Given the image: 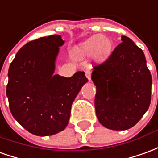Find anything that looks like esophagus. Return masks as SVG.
<instances>
[{"instance_id":"obj_1","label":"esophagus","mask_w":158,"mask_h":158,"mask_svg":"<svg viewBox=\"0 0 158 158\" xmlns=\"http://www.w3.org/2000/svg\"><path fill=\"white\" fill-rule=\"evenodd\" d=\"M85 76H86L87 79H88L89 81L91 80V79H90V77H91V73H90V70H86V71H85Z\"/></svg>"}]
</instances>
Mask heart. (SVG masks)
I'll return each mask as SVG.
<instances>
[{"mask_svg": "<svg viewBox=\"0 0 158 158\" xmlns=\"http://www.w3.org/2000/svg\"><path fill=\"white\" fill-rule=\"evenodd\" d=\"M113 44L105 35L92 36L76 45L72 50V56L75 59L83 60L91 56L97 62L106 60L112 53Z\"/></svg>", "mask_w": 158, "mask_h": 158, "instance_id": "b5f03b06", "label": "heart"}]
</instances>
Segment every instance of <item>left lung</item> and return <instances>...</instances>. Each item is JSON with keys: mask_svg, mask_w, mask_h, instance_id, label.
Masks as SVG:
<instances>
[{"mask_svg": "<svg viewBox=\"0 0 158 158\" xmlns=\"http://www.w3.org/2000/svg\"><path fill=\"white\" fill-rule=\"evenodd\" d=\"M121 41L91 74L97 87V117L103 127L115 131L136 125L149 109L152 95V74L143 50L129 37L122 36Z\"/></svg>", "mask_w": 158, "mask_h": 158, "instance_id": "obj_1", "label": "left lung"}]
</instances>
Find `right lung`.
Wrapping results in <instances>:
<instances>
[{
    "instance_id": "right-lung-1",
    "label": "right lung",
    "mask_w": 158,
    "mask_h": 158,
    "mask_svg": "<svg viewBox=\"0 0 158 158\" xmlns=\"http://www.w3.org/2000/svg\"><path fill=\"white\" fill-rule=\"evenodd\" d=\"M64 41L52 35L22 47L8 69L6 97L14 119L37 136H49L68 126L73 102L88 81L84 72L70 78L54 74Z\"/></svg>"
}]
</instances>
